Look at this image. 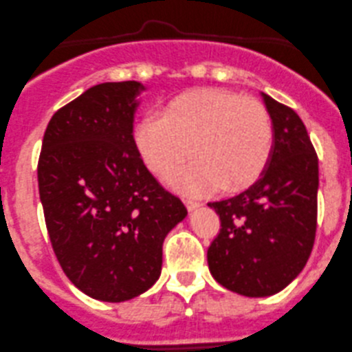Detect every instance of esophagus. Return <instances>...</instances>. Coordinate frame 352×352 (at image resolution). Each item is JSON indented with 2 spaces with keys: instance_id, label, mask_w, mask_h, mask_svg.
<instances>
[{
  "instance_id": "1",
  "label": "esophagus",
  "mask_w": 352,
  "mask_h": 352,
  "mask_svg": "<svg viewBox=\"0 0 352 352\" xmlns=\"http://www.w3.org/2000/svg\"><path fill=\"white\" fill-rule=\"evenodd\" d=\"M186 206H188V209H195L200 206V202L197 199H186Z\"/></svg>"
}]
</instances>
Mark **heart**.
I'll list each match as a JSON object with an SVG mask.
<instances>
[{
    "instance_id": "heart-1",
    "label": "heart",
    "mask_w": 352,
    "mask_h": 352,
    "mask_svg": "<svg viewBox=\"0 0 352 352\" xmlns=\"http://www.w3.org/2000/svg\"><path fill=\"white\" fill-rule=\"evenodd\" d=\"M136 152L155 176L174 178L190 192H236L266 167L273 146V124L266 107L250 96L206 88L174 96L160 119H140L133 133Z\"/></svg>"
}]
</instances>
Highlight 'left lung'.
<instances>
[{"mask_svg":"<svg viewBox=\"0 0 352 352\" xmlns=\"http://www.w3.org/2000/svg\"><path fill=\"white\" fill-rule=\"evenodd\" d=\"M274 143L247 190L209 202L221 230L207 249L214 278L247 297L273 296L306 266L316 236L318 155L296 110L264 95Z\"/></svg>","mask_w":352,"mask_h":352,"instance_id":"8db88e82","label":"left lung"}]
</instances>
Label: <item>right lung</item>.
Segmentation results:
<instances>
[{
  "mask_svg": "<svg viewBox=\"0 0 352 352\" xmlns=\"http://www.w3.org/2000/svg\"><path fill=\"white\" fill-rule=\"evenodd\" d=\"M136 81L103 82L53 113L38 162L53 252L81 292L122 302L148 290L162 243L186 216L133 142Z\"/></svg>",
  "mask_w": 352,
  "mask_h": 352,
  "instance_id": "1",
  "label": "right lung"
}]
</instances>
